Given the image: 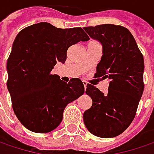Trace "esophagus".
I'll list each match as a JSON object with an SVG mask.
<instances>
[{
  "label": "esophagus",
  "instance_id": "1",
  "mask_svg": "<svg viewBox=\"0 0 154 154\" xmlns=\"http://www.w3.org/2000/svg\"><path fill=\"white\" fill-rule=\"evenodd\" d=\"M83 84H84V89H86V88H87V82H85V81H83Z\"/></svg>",
  "mask_w": 154,
  "mask_h": 154
}]
</instances>
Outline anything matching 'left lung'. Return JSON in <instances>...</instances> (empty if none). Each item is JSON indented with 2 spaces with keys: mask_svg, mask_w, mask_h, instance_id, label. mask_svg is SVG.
<instances>
[{
  "mask_svg": "<svg viewBox=\"0 0 154 154\" xmlns=\"http://www.w3.org/2000/svg\"><path fill=\"white\" fill-rule=\"evenodd\" d=\"M84 29L103 46L95 77L109 81L105 95L87 84L85 93L92 106L84 113V125L97 137H116L129 127L142 97L143 56L132 33L122 26L103 24Z\"/></svg>",
  "mask_w": 154,
  "mask_h": 154,
  "instance_id": "left-lung-1",
  "label": "left lung"
}]
</instances>
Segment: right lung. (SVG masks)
<instances>
[{
  "mask_svg": "<svg viewBox=\"0 0 154 154\" xmlns=\"http://www.w3.org/2000/svg\"><path fill=\"white\" fill-rule=\"evenodd\" d=\"M89 39L81 27L61 29L47 22L17 34L7 63V87L14 112L26 128L34 133L54 130L65 107L84 94L79 78L65 83L51 71L57 62L64 64L70 45Z\"/></svg>",
  "mask_w": 154,
  "mask_h": 154,
  "instance_id": "obj_1",
  "label": "right lung"
}]
</instances>
